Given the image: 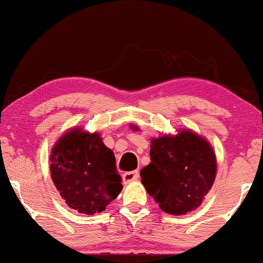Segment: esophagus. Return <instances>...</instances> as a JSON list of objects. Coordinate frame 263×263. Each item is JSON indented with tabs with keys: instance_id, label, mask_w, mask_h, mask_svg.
<instances>
[{
	"instance_id": "obj_1",
	"label": "esophagus",
	"mask_w": 263,
	"mask_h": 263,
	"mask_svg": "<svg viewBox=\"0 0 263 263\" xmlns=\"http://www.w3.org/2000/svg\"><path fill=\"white\" fill-rule=\"evenodd\" d=\"M140 177V174L138 170H134V171H128L123 174V181L124 183H129L132 181H136V179H139Z\"/></svg>"
}]
</instances>
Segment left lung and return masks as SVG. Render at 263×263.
Segmentation results:
<instances>
[{
  "instance_id": "8db88e82",
  "label": "left lung",
  "mask_w": 263,
  "mask_h": 263,
  "mask_svg": "<svg viewBox=\"0 0 263 263\" xmlns=\"http://www.w3.org/2000/svg\"><path fill=\"white\" fill-rule=\"evenodd\" d=\"M151 163L140 172L147 193L164 212L185 214L213 185L217 163L206 140L189 130L152 140Z\"/></svg>"
}]
</instances>
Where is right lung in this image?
<instances>
[{"label": "right lung", "instance_id": "1", "mask_svg": "<svg viewBox=\"0 0 263 263\" xmlns=\"http://www.w3.org/2000/svg\"><path fill=\"white\" fill-rule=\"evenodd\" d=\"M51 177L66 203L80 213H100L123 188L112 151L99 135L71 130L51 152Z\"/></svg>", "mask_w": 263, "mask_h": 263}]
</instances>
